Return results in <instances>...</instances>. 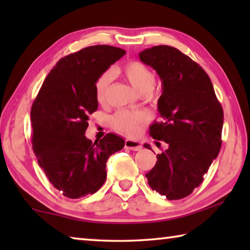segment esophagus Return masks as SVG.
<instances>
[{
  "mask_svg": "<svg viewBox=\"0 0 250 250\" xmlns=\"http://www.w3.org/2000/svg\"><path fill=\"white\" fill-rule=\"evenodd\" d=\"M125 146L126 147V149H130L132 151H139L141 150V145L140 142L138 141H133V140H125Z\"/></svg>",
  "mask_w": 250,
  "mask_h": 250,
  "instance_id": "esophagus-1",
  "label": "esophagus"
}]
</instances>
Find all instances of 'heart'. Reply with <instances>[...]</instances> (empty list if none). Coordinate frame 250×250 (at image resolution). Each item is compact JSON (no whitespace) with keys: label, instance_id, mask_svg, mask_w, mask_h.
Segmentation results:
<instances>
[{"label":"heart","instance_id":"obj_1","mask_svg":"<svg viewBox=\"0 0 250 250\" xmlns=\"http://www.w3.org/2000/svg\"><path fill=\"white\" fill-rule=\"evenodd\" d=\"M122 74L129 80L135 90L142 95L150 94L153 90L155 84V75L153 71L147 68L139 62H129L122 67ZM111 82V73L105 71L100 76L96 83L95 94L96 99L99 104H104L108 98L109 83ZM146 115L142 112H133L128 110H119L113 115L111 119L112 126L117 131L133 135L140 130L141 125L145 124Z\"/></svg>","mask_w":250,"mask_h":250}]
</instances>
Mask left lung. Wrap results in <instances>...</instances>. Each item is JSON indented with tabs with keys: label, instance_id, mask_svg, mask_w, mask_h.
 Instances as JSON below:
<instances>
[{
	"label": "left lung",
	"instance_id": "1",
	"mask_svg": "<svg viewBox=\"0 0 250 250\" xmlns=\"http://www.w3.org/2000/svg\"><path fill=\"white\" fill-rule=\"evenodd\" d=\"M139 56L162 80L163 92L158 101L162 121L151 125L150 135L167 145L146 174L147 183L167 200H181L202 184L217 158L223 108L206 71L179 49L159 45ZM145 146L151 150L149 145Z\"/></svg>",
	"mask_w": 250,
	"mask_h": 250
}]
</instances>
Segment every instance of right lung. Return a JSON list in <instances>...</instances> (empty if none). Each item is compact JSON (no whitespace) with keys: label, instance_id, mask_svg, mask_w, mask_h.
I'll use <instances>...</instances> for the list:
<instances>
[{"label":"right lung","instance_id":"right-lung-1","mask_svg":"<svg viewBox=\"0 0 250 250\" xmlns=\"http://www.w3.org/2000/svg\"><path fill=\"white\" fill-rule=\"evenodd\" d=\"M125 50L95 45L57 62L32 104V145L40 167L62 195L94 194L107 176L109 156L125 146L113 133L95 142L86 138L89 115L98 108L95 87L110 65Z\"/></svg>","mask_w":250,"mask_h":250}]
</instances>
